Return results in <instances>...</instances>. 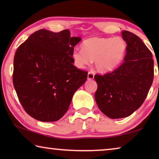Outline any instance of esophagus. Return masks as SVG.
Here are the masks:
<instances>
[{"instance_id":"obj_1","label":"esophagus","mask_w":159,"mask_h":159,"mask_svg":"<svg viewBox=\"0 0 159 159\" xmlns=\"http://www.w3.org/2000/svg\"><path fill=\"white\" fill-rule=\"evenodd\" d=\"M94 77H95V75L92 72H88V80H93L94 79Z\"/></svg>"}]
</instances>
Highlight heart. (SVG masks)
Masks as SVG:
<instances>
[{"mask_svg": "<svg viewBox=\"0 0 159 159\" xmlns=\"http://www.w3.org/2000/svg\"><path fill=\"white\" fill-rule=\"evenodd\" d=\"M81 50H74L71 59L78 69H84L93 60L96 69L109 72L119 66L124 60L127 43L120 37H92L81 44Z\"/></svg>", "mask_w": 159, "mask_h": 159, "instance_id": "b5f03b06", "label": "heart"}]
</instances>
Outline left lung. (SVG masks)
Masks as SVG:
<instances>
[{
    "instance_id": "obj_1",
    "label": "left lung",
    "mask_w": 159,
    "mask_h": 159,
    "mask_svg": "<svg viewBox=\"0 0 159 159\" xmlns=\"http://www.w3.org/2000/svg\"><path fill=\"white\" fill-rule=\"evenodd\" d=\"M127 43L124 61L104 75L95 76V99L100 111L110 118L129 116L146 99L154 80L152 54L143 41L128 31L121 32Z\"/></svg>"
}]
</instances>
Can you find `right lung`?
I'll return each instance as SVG.
<instances>
[{"instance_id": "right-lung-1", "label": "right lung", "mask_w": 159, "mask_h": 159, "mask_svg": "<svg viewBox=\"0 0 159 159\" xmlns=\"http://www.w3.org/2000/svg\"><path fill=\"white\" fill-rule=\"evenodd\" d=\"M81 41L68 29H40L21 44L14 58L13 85L26 112L43 122L57 121L67 111L88 72L73 65L71 54Z\"/></svg>"}]
</instances>
